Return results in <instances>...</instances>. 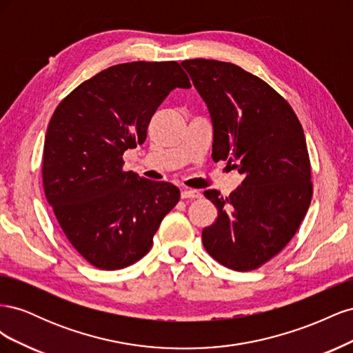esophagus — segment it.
Wrapping results in <instances>:
<instances>
[{
    "label": "esophagus",
    "instance_id": "34e87169",
    "mask_svg": "<svg viewBox=\"0 0 353 353\" xmlns=\"http://www.w3.org/2000/svg\"><path fill=\"white\" fill-rule=\"evenodd\" d=\"M201 196V193L199 190H188V188H185V190H183L181 191V197L183 199H185V200H193V199H199Z\"/></svg>",
    "mask_w": 353,
    "mask_h": 353
}]
</instances>
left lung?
<instances>
[{"label":"left lung","instance_id":"1","mask_svg":"<svg viewBox=\"0 0 353 353\" xmlns=\"http://www.w3.org/2000/svg\"><path fill=\"white\" fill-rule=\"evenodd\" d=\"M181 65L210 112L212 159L228 160L243 175L227 197L205 191L218 218L203 230V245L230 270H256L285 248L311 205L303 128L279 92L232 63L193 59Z\"/></svg>","mask_w":353,"mask_h":353}]
</instances>
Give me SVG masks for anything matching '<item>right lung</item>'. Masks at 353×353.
I'll return each instance as SVG.
<instances>
[{"label": "right lung", "mask_w": 353, "mask_h": 353, "mask_svg": "<svg viewBox=\"0 0 353 353\" xmlns=\"http://www.w3.org/2000/svg\"><path fill=\"white\" fill-rule=\"evenodd\" d=\"M191 83L176 61L122 63L82 82L52 113L42 185L66 239L99 270L140 261L179 190L123 170L152 116L174 88Z\"/></svg>", "instance_id": "1"}]
</instances>
